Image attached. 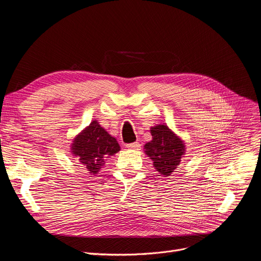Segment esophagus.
Returning a JSON list of instances; mask_svg holds the SVG:
<instances>
[{
  "instance_id": "1",
  "label": "esophagus",
  "mask_w": 261,
  "mask_h": 261,
  "mask_svg": "<svg viewBox=\"0 0 261 261\" xmlns=\"http://www.w3.org/2000/svg\"><path fill=\"white\" fill-rule=\"evenodd\" d=\"M127 148H128V149H132V150H140V148H141V145H140V143L135 142V143L127 144Z\"/></svg>"
}]
</instances>
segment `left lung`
<instances>
[{
	"label": "left lung",
	"instance_id": "obj_1",
	"mask_svg": "<svg viewBox=\"0 0 261 261\" xmlns=\"http://www.w3.org/2000/svg\"><path fill=\"white\" fill-rule=\"evenodd\" d=\"M151 142L144 146L146 154L152 160L160 174L168 176L179 166L185 154V143L165 123L150 128Z\"/></svg>",
	"mask_w": 261,
	"mask_h": 261
}]
</instances>
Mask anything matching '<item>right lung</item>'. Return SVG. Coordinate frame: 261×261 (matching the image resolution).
Returning <instances> with one entry per match:
<instances>
[{
  "label": "right lung",
  "mask_w": 261,
  "mask_h": 261,
  "mask_svg": "<svg viewBox=\"0 0 261 261\" xmlns=\"http://www.w3.org/2000/svg\"><path fill=\"white\" fill-rule=\"evenodd\" d=\"M120 150L115 138L110 135L97 120H93L90 125L82 130L74 139L71 152L79 158L89 173H98L105 165L106 160L114 155Z\"/></svg>",
  "instance_id": "right-lung-1"
}]
</instances>
